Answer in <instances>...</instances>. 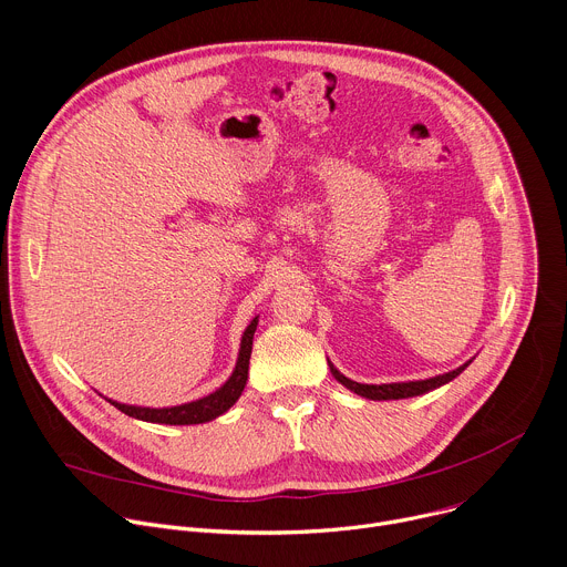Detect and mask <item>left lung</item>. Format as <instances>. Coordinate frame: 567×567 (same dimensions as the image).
<instances>
[{
    "instance_id": "obj_1",
    "label": "left lung",
    "mask_w": 567,
    "mask_h": 567,
    "mask_svg": "<svg viewBox=\"0 0 567 567\" xmlns=\"http://www.w3.org/2000/svg\"><path fill=\"white\" fill-rule=\"evenodd\" d=\"M330 364V362H328ZM466 367H471V362H466L463 367L450 371V373H443V375H436V378H430V380H416V382H391V384H359V382H352L348 380L343 373H339L332 364H330V373L350 391H354L357 395L362 398H369V400H400V398H414V395H423L432 389H439L443 384H447L450 380H454L461 371H466Z\"/></svg>"
}]
</instances>
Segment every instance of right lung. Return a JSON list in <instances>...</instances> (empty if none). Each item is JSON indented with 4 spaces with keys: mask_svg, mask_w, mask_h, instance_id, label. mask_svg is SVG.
Wrapping results in <instances>:
<instances>
[{
    "mask_svg": "<svg viewBox=\"0 0 567 567\" xmlns=\"http://www.w3.org/2000/svg\"><path fill=\"white\" fill-rule=\"evenodd\" d=\"M257 328V317L248 323L241 337V348L233 375L224 386H219L215 393L205 395L194 402L176 404V406H163V409H151V406H135V404H122L117 400H109L113 406L124 411L126 416L146 421V423H161V425H198V423H208L221 416L224 411H228L241 395L246 380H248V359L252 350V334Z\"/></svg>",
    "mask_w": 567,
    "mask_h": 567,
    "instance_id": "obj_1",
    "label": "right lung"
}]
</instances>
